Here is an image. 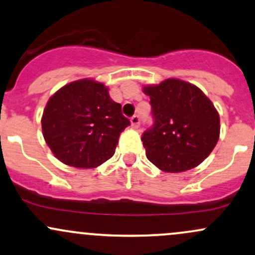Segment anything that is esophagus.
I'll use <instances>...</instances> for the list:
<instances>
[{"mask_svg": "<svg viewBox=\"0 0 255 255\" xmlns=\"http://www.w3.org/2000/svg\"><path fill=\"white\" fill-rule=\"evenodd\" d=\"M130 125H132L133 128H138L139 125H140V120H139L138 116H133L130 119Z\"/></svg>", "mask_w": 255, "mask_h": 255, "instance_id": "34e87169", "label": "esophagus"}]
</instances>
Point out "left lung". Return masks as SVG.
<instances>
[{"label":"left lung","mask_w":255,"mask_h":255,"mask_svg":"<svg viewBox=\"0 0 255 255\" xmlns=\"http://www.w3.org/2000/svg\"><path fill=\"white\" fill-rule=\"evenodd\" d=\"M152 128L141 136L146 157L167 173L192 169L202 163L219 140L220 117L213 103L192 83L167 78L146 85Z\"/></svg>","instance_id":"left-lung-1"}]
</instances>
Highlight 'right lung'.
<instances>
[{
    "instance_id": "add662e5",
    "label": "right lung",
    "mask_w": 255,
    "mask_h": 255,
    "mask_svg": "<svg viewBox=\"0 0 255 255\" xmlns=\"http://www.w3.org/2000/svg\"><path fill=\"white\" fill-rule=\"evenodd\" d=\"M42 134L53 155L76 168H96L111 158L129 121L104 83L74 81L58 89L42 115Z\"/></svg>"
}]
</instances>
